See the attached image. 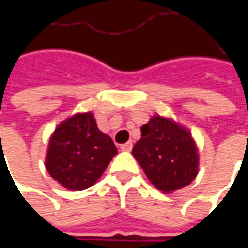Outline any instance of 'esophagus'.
I'll return each mask as SVG.
<instances>
[{
  "instance_id": "34e87169",
  "label": "esophagus",
  "mask_w": 248,
  "mask_h": 248,
  "mask_svg": "<svg viewBox=\"0 0 248 248\" xmlns=\"http://www.w3.org/2000/svg\"><path fill=\"white\" fill-rule=\"evenodd\" d=\"M133 149V143L131 142H127V143H124V145L121 146V150L122 151H130Z\"/></svg>"
}]
</instances>
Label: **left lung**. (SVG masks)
Wrapping results in <instances>:
<instances>
[{
  "instance_id": "left-lung-1",
  "label": "left lung",
  "mask_w": 248,
  "mask_h": 248,
  "mask_svg": "<svg viewBox=\"0 0 248 248\" xmlns=\"http://www.w3.org/2000/svg\"><path fill=\"white\" fill-rule=\"evenodd\" d=\"M140 133L133 155L158 190L175 191L195 179L199 156L188 130L172 119L154 115Z\"/></svg>"
}]
</instances>
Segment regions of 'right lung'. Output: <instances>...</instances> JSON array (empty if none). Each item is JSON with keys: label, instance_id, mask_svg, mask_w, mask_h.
<instances>
[{"label": "right lung", "instance_id": "right-lung-1", "mask_svg": "<svg viewBox=\"0 0 248 248\" xmlns=\"http://www.w3.org/2000/svg\"><path fill=\"white\" fill-rule=\"evenodd\" d=\"M118 154L113 140L99 131L92 113L76 114L58 124L46 154L50 177L67 190L92 187Z\"/></svg>", "mask_w": 248, "mask_h": 248}]
</instances>
